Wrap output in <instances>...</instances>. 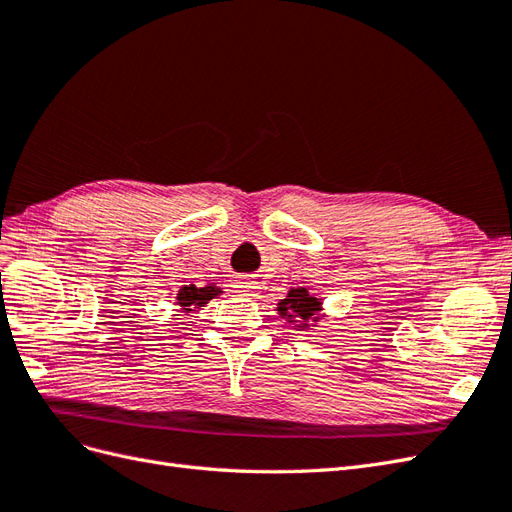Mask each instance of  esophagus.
Here are the masks:
<instances>
[{"label": "esophagus", "mask_w": 512, "mask_h": 512, "mask_svg": "<svg viewBox=\"0 0 512 512\" xmlns=\"http://www.w3.org/2000/svg\"><path fill=\"white\" fill-rule=\"evenodd\" d=\"M235 288H237V292L245 294V297H252V294H256V290H258L256 282H252V280H237Z\"/></svg>", "instance_id": "obj_1"}]
</instances>
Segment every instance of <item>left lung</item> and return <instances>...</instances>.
I'll return each instance as SVG.
<instances>
[{
	"mask_svg": "<svg viewBox=\"0 0 512 512\" xmlns=\"http://www.w3.org/2000/svg\"><path fill=\"white\" fill-rule=\"evenodd\" d=\"M318 309H320V301L316 297H312V294H309L305 288H292L288 292V297L282 299L280 305H277V312H280L282 316H288L290 322H294L292 318L301 320L303 327H307L305 322L309 318H314Z\"/></svg>",
	"mask_w": 512,
	"mask_h": 512,
	"instance_id": "left-lung-1",
	"label": "left lung"
}]
</instances>
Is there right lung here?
Returning <instances> with one entry per match:
<instances>
[{
  "mask_svg": "<svg viewBox=\"0 0 512 512\" xmlns=\"http://www.w3.org/2000/svg\"><path fill=\"white\" fill-rule=\"evenodd\" d=\"M215 294H220V288L215 286H205V288H196V286H183L179 290V305L185 312H192L194 307H203L209 303Z\"/></svg>",
  "mask_w": 512,
  "mask_h": 512,
  "instance_id": "obj_1",
  "label": "right lung"
}]
</instances>
